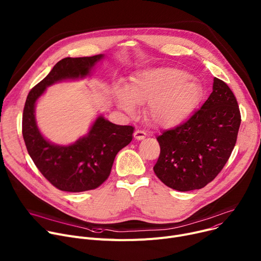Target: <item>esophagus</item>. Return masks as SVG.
Instances as JSON below:
<instances>
[{"label": "esophagus", "instance_id": "1", "mask_svg": "<svg viewBox=\"0 0 261 261\" xmlns=\"http://www.w3.org/2000/svg\"><path fill=\"white\" fill-rule=\"evenodd\" d=\"M134 137H135L136 140H143V139L146 137V134H145V132H143V130L138 129V130H136V132L134 133Z\"/></svg>", "mask_w": 261, "mask_h": 261}]
</instances>
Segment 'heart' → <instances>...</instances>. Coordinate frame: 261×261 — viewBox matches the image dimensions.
Returning <instances> with one entry per match:
<instances>
[{
	"mask_svg": "<svg viewBox=\"0 0 261 261\" xmlns=\"http://www.w3.org/2000/svg\"><path fill=\"white\" fill-rule=\"evenodd\" d=\"M115 97L118 107L130 115L135 113V105L148 102L146 116L153 124L174 127L196 110L203 88L197 79L182 70L161 68L139 73L127 89L117 86Z\"/></svg>",
	"mask_w": 261,
	"mask_h": 261,
	"instance_id": "1",
	"label": "heart"
}]
</instances>
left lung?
Instances as JSON below:
<instances>
[{
    "label": "left lung",
    "mask_w": 261,
    "mask_h": 261,
    "mask_svg": "<svg viewBox=\"0 0 261 261\" xmlns=\"http://www.w3.org/2000/svg\"><path fill=\"white\" fill-rule=\"evenodd\" d=\"M242 121L237 100L226 83L214 77L205 103L156 140L160 155L153 171L177 191L200 189L222 171L235 146Z\"/></svg>",
    "instance_id": "8db88e82"
}]
</instances>
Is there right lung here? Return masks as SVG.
<instances>
[{
	"label": "right lung",
	"instance_id": "obj_1",
	"mask_svg": "<svg viewBox=\"0 0 261 261\" xmlns=\"http://www.w3.org/2000/svg\"><path fill=\"white\" fill-rule=\"evenodd\" d=\"M102 58L99 54L62 59L26 99L22 133L28 153L41 173L62 191L83 192L99 187L108 179L116 154L133 140V126L114 124L102 116L95 120L87 136L67 146L49 142L36 125L35 102L46 88L62 80L85 78Z\"/></svg>",
	"mask_w": 261,
	"mask_h": 261
}]
</instances>
